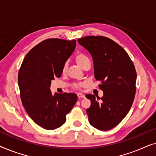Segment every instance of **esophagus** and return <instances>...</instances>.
<instances>
[{"mask_svg": "<svg viewBox=\"0 0 156 156\" xmlns=\"http://www.w3.org/2000/svg\"><path fill=\"white\" fill-rule=\"evenodd\" d=\"M77 97H78V98H84L85 97V95L84 94H82V93H78L77 94Z\"/></svg>", "mask_w": 156, "mask_h": 156, "instance_id": "1", "label": "esophagus"}]
</instances>
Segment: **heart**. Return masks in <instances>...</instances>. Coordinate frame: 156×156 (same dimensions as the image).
Returning a JSON list of instances; mask_svg holds the SVG:
<instances>
[{"label":"heart","mask_w":156,"mask_h":156,"mask_svg":"<svg viewBox=\"0 0 156 156\" xmlns=\"http://www.w3.org/2000/svg\"><path fill=\"white\" fill-rule=\"evenodd\" d=\"M75 60H76V62L77 63L78 65L82 68V69L84 67V66L88 65V64H91L90 59L89 58V57H87V55H83V54H78L76 55L75 57ZM67 64L65 63L62 67L63 73H65V72L67 71ZM84 86L85 84L84 83H74V84H73V85H72V87H73L74 89H78V90L82 89V87H84Z\"/></svg>","instance_id":"heart-1"}]
</instances>
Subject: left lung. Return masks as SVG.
I'll list each match as a JSON object with an SVG mask.
<instances>
[{"label": "left lung", "mask_w": 156, "mask_h": 156, "mask_svg": "<svg viewBox=\"0 0 156 156\" xmlns=\"http://www.w3.org/2000/svg\"><path fill=\"white\" fill-rule=\"evenodd\" d=\"M90 52L96 80L101 81L100 98L87 94L91 106L87 109L89 123L101 131L116 126L133 104L136 90V71L129 55L114 40L104 36H87L78 39Z\"/></svg>", "instance_id": "1"}]
</instances>
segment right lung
I'll list each match as a JSON object with an SVG mask.
<instances>
[{
	"mask_svg": "<svg viewBox=\"0 0 156 156\" xmlns=\"http://www.w3.org/2000/svg\"><path fill=\"white\" fill-rule=\"evenodd\" d=\"M76 40L50 38L29 51L18 72L20 99L29 116L47 130L60 127L77 101L74 93L50 91L51 81L60 77L62 67L74 52Z\"/></svg>",
	"mask_w": 156,
	"mask_h": 156,
	"instance_id": "obj_1",
	"label": "right lung"
}]
</instances>
